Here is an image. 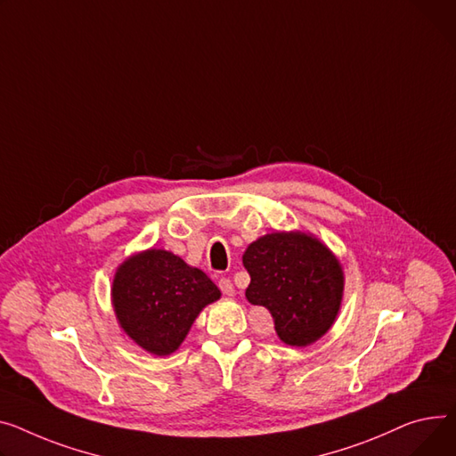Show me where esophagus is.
I'll use <instances>...</instances> for the list:
<instances>
[{"mask_svg":"<svg viewBox=\"0 0 456 456\" xmlns=\"http://www.w3.org/2000/svg\"><path fill=\"white\" fill-rule=\"evenodd\" d=\"M218 286H220V289H222V293H224L225 297H234V286H232V282H231L229 279L222 277V279L218 281Z\"/></svg>","mask_w":456,"mask_h":456,"instance_id":"esophagus-1","label":"esophagus"}]
</instances>
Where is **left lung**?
<instances>
[{"instance_id": "left-lung-1", "label": "left lung", "mask_w": 456, "mask_h": 456, "mask_svg": "<svg viewBox=\"0 0 456 456\" xmlns=\"http://www.w3.org/2000/svg\"><path fill=\"white\" fill-rule=\"evenodd\" d=\"M251 282L246 297L264 306L275 331L289 346H308L336 321L345 289L339 260L312 234L271 232L246 249Z\"/></svg>"}]
</instances>
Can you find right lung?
<instances>
[{
    "instance_id": "1",
    "label": "right lung",
    "mask_w": 456,
    "mask_h": 456,
    "mask_svg": "<svg viewBox=\"0 0 456 456\" xmlns=\"http://www.w3.org/2000/svg\"><path fill=\"white\" fill-rule=\"evenodd\" d=\"M220 295L201 269L170 251L148 249L117 267L111 305L134 343L154 355H170L185 341L200 312Z\"/></svg>"
}]
</instances>
